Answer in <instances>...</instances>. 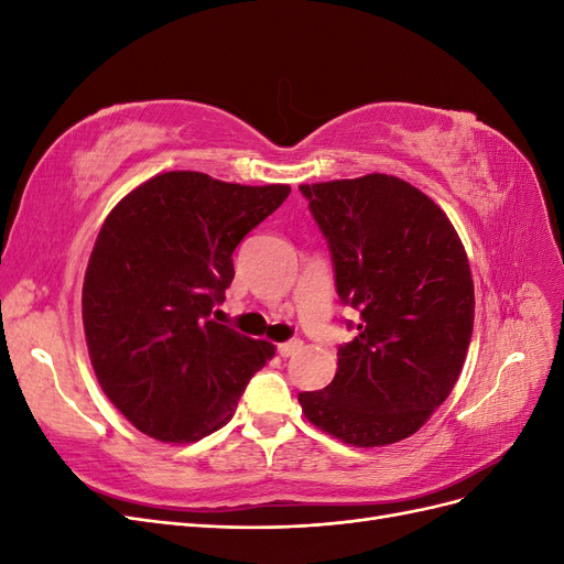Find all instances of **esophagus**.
Masks as SVG:
<instances>
[{"label":"esophagus","mask_w":564,"mask_h":564,"mask_svg":"<svg viewBox=\"0 0 564 564\" xmlns=\"http://www.w3.org/2000/svg\"><path fill=\"white\" fill-rule=\"evenodd\" d=\"M301 348H303V344H301L299 338H294V340H284V344H280V346H278V352H280L282 357H292V355H296Z\"/></svg>","instance_id":"esophagus-1"}]
</instances>
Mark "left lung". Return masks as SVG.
I'll return each instance as SVG.
<instances>
[{
    "instance_id": "left-lung-1",
    "label": "left lung",
    "mask_w": 564,
    "mask_h": 564,
    "mask_svg": "<svg viewBox=\"0 0 564 564\" xmlns=\"http://www.w3.org/2000/svg\"><path fill=\"white\" fill-rule=\"evenodd\" d=\"M329 245L336 292L360 313L334 381L299 392L305 419L346 445L414 435L447 400L470 346L468 256L437 204L386 174L299 185Z\"/></svg>"
}]
</instances>
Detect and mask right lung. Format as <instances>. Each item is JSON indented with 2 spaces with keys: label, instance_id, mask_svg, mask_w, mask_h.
<instances>
[{
  "label": "right lung",
  "instance_id": "obj_1",
  "mask_svg": "<svg viewBox=\"0 0 564 564\" xmlns=\"http://www.w3.org/2000/svg\"><path fill=\"white\" fill-rule=\"evenodd\" d=\"M292 193L166 172L100 228L82 289L96 379L141 433L193 442L218 431L275 346L212 317L232 251Z\"/></svg>",
  "mask_w": 564,
  "mask_h": 564
}]
</instances>
